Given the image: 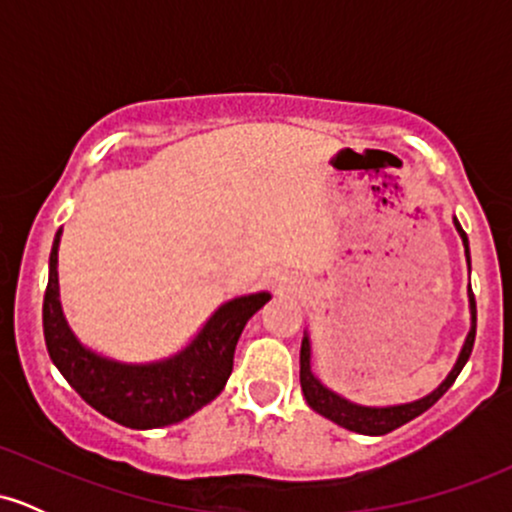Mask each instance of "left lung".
Here are the masks:
<instances>
[{"label":"left lung","instance_id":"obj_1","mask_svg":"<svg viewBox=\"0 0 512 512\" xmlns=\"http://www.w3.org/2000/svg\"><path fill=\"white\" fill-rule=\"evenodd\" d=\"M452 223H455L457 233H460V238H462L467 267L472 269L467 233L462 231L460 221L452 219ZM467 298H469V315H472V327H469L467 339H464L460 356H457L455 366H452L448 378H445L443 383L436 387V390L428 392L426 397L414 399V402H407V404H390V407H366V404H356V402H351V399L337 395V392L330 390L327 385H322L320 380L315 378L313 366H310V358H313V349H310V334L305 332L303 344H301V390L305 395V402H308L310 409H315L317 414L325 416V419L334 421V424L346 428V431L363 433V436H385V433H390L399 426L409 424L411 419H416V416L424 414L426 409H431L433 404H436L438 399L450 390V385L457 380V375H460L464 363L469 361V354H472V346H474V337H477V303H474L472 286L467 289Z\"/></svg>","mask_w":512,"mask_h":512}]
</instances>
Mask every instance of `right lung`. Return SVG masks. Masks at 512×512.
Wrapping results in <instances>:
<instances>
[{
    "label": "right lung",
    "mask_w": 512,
    "mask_h": 512,
    "mask_svg": "<svg viewBox=\"0 0 512 512\" xmlns=\"http://www.w3.org/2000/svg\"><path fill=\"white\" fill-rule=\"evenodd\" d=\"M62 228L50 252V276L43 301V332L48 354L69 385L115 424L127 428H163L187 419L221 395L233 370L240 332L269 293L231 298L214 310L185 349L151 363H122L96 354L76 339L60 303L57 250Z\"/></svg>",
    "instance_id": "obj_1"
}]
</instances>
